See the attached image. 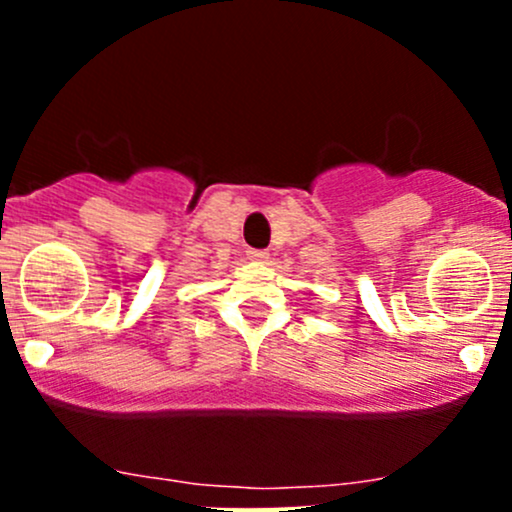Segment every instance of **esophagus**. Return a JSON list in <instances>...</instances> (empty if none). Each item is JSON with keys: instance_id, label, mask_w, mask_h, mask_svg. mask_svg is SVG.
<instances>
[{"instance_id": "esophagus-1", "label": "esophagus", "mask_w": 512, "mask_h": 512, "mask_svg": "<svg viewBox=\"0 0 512 512\" xmlns=\"http://www.w3.org/2000/svg\"><path fill=\"white\" fill-rule=\"evenodd\" d=\"M248 257L255 262H264L269 257V252L267 250H248Z\"/></svg>"}]
</instances>
